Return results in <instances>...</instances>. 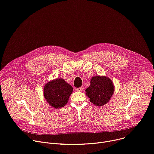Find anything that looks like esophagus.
Listing matches in <instances>:
<instances>
[{
	"mask_svg": "<svg viewBox=\"0 0 154 154\" xmlns=\"http://www.w3.org/2000/svg\"><path fill=\"white\" fill-rule=\"evenodd\" d=\"M77 90L78 91H83V88L82 87H80V88H77Z\"/></svg>",
	"mask_w": 154,
	"mask_h": 154,
	"instance_id": "obj_1",
	"label": "esophagus"
}]
</instances>
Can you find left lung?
Wrapping results in <instances>:
<instances>
[{
  "instance_id": "8db88e82",
  "label": "left lung",
  "mask_w": 154,
  "mask_h": 154,
  "mask_svg": "<svg viewBox=\"0 0 154 154\" xmlns=\"http://www.w3.org/2000/svg\"><path fill=\"white\" fill-rule=\"evenodd\" d=\"M90 101L97 106L107 103L114 92L112 80L106 76H94L91 79L90 85L85 90Z\"/></svg>"
}]
</instances>
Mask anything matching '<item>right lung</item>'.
I'll list each match as a JSON object with an SVG mask.
<instances>
[{
    "instance_id": "right-lung-1",
    "label": "right lung",
    "mask_w": 154,
    "mask_h": 154,
    "mask_svg": "<svg viewBox=\"0 0 154 154\" xmlns=\"http://www.w3.org/2000/svg\"><path fill=\"white\" fill-rule=\"evenodd\" d=\"M73 88L63 79H56L46 83L44 88V96L50 106L59 109L68 102Z\"/></svg>"
}]
</instances>
